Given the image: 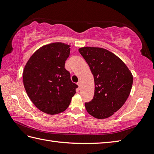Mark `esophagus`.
Masks as SVG:
<instances>
[{"mask_svg":"<svg viewBox=\"0 0 154 154\" xmlns=\"http://www.w3.org/2000/svg\"><path fill=\"white\" fill-rule=\"evenodd\" d=\"M77 85H78V86H79V87L81 88V82H78Z\"/></svg>","mask_w":154,"mask_h":154,"instance_id":"obj_1","label":"esophagus"}]
</instances>
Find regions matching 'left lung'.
<instances>
[{
    "label": "left lung",
    "mask_w": 154,
    "mask_h": 154,
    "mask_svg": "<svg viewBox=\"0 0 154 154\" xmlns=\"http://www.w3.org/2000/svg\"><path fill=\"white\" fill-rule=\"evenodd\" d=\"M79 51L89 65L94 81V97L85 104L86 110L95 119H107L125 103L133 75L121 59L106 49L83 47Z\"/></svg>",
    "instance_id": "left-lung-1"
}]
</instances>
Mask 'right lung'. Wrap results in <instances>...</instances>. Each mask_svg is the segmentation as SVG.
<instances>
[{
    "instance_id": "1",
    "label": "right lung",
    "mask_w": 154,
    "mask_h": 154,
    "mask_svg": "<svg viewBox=\"0 0 154 154\" xmlns=\"http://www.w3.org/2000/svg\"><path fill=\"white\" fill-rule=\"evenodd\" d=\"M70 45L61 42L44 45L32 54L23 71L28 97L42 112L50 115L67 109L77 85L65 68Z\"/></svg>"
}]
</instances>
